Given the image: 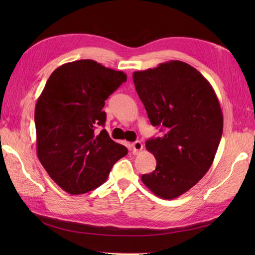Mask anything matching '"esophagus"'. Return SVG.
<instances>
[{
	"label": "esophagus",
	"instance_id": "34e87169",
	"mask_svg": "<svg viewBox=\"0 0 255 255\" xmlns=\"http://www.w3.org/2000/svg\"><path fill=\"white\" fill-rule=\"evenodd\" d=\"M143 149V145L140 141H134L131 143V150L133 154H138L140 153V151Z\"/></svg>",
	"mask_w": 255,
	"mask_h": 255
}]
</instances>
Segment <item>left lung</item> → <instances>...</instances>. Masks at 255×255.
<instances>
[{"label":"left lung","mask_w":255,"mask_h":255,"mask_svg":"<svg viewBox=\"0 0 255 255\" xmlns=\"http://www.w3.org/2000/svg\"><path fill=\"white\" fill-rule=\"evenodd\" d=\"M132 79L151 125L164 128L145 142L156 167L141 181L156 196L174 199L213 164L224 127L219 101L202 73L178 60L136 71Z\"/></svg>","instance_id":"8db88e82"}]
</instances>
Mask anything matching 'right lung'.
I'll return each instance as SVG.
<instances>
[{"label": "right lung", "mask_w": 255, "mask_h": 255, "mask_svg": "<svg viewBox=\"0 0 255 255\" xmlns=\"http://www.w3.org/2000/svg\"><path fill=\"white\" fill-rule=\"evenodd\" d=\"M127 81L122 71L85 59L62 64L48 79L37 101V155L48 174L71 195L106 182L111 169L128 153L111 139L103 112L107 97Z\"/></svg>", "instance_id": "right-lung-1"}]
</instances>
